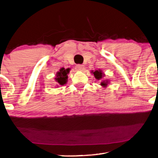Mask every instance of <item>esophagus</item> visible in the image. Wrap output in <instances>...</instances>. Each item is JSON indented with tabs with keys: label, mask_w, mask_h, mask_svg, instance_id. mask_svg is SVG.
Returning <instances> with one entry per match:
<instances>
[{
	"label": "esophagus",
	"mask_w": 158,
	"mask_h": 158,
	"mask_svg": "<svg viewBox=\"0 0 158 158\" xmlns=\"http://www.w3.org/2000/svg\"><path fill=\"white\" fill-rule=\"evenodd\" d=\"M76 69H77V70H79V71H82V70H84V65H80V64H79V65H77Z\"/></svg>",
	"instance_id": "1"
}]
</instances>
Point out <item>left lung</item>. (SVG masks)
I'll list each match as a JSON object with an SVG mask.
<instances>
[{
	"instance_id": "obj_1",
	"label": "left lung",
	"mask_w": 158,
	"mask_h": 158,
	"mask_svg": "<svg viewBox=\"0 0 158 158\" xmlns=\"http://www.w3.org/2000/svg\"><path fill=\"white\" fill-rule=\"evenodd\" d=\"M93 74H94L95 77V78L97 79L100 80V79L102 78L103 74H102V73L101 70H95V72H93ZM107 82H108V81H103L102 82H101V85H102V86L105 87L106 85H107Z\"/></svg>"
}]
</instances>
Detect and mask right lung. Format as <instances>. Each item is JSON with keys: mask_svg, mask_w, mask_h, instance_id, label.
I'll return each mask as SVG.
<instances>
[{"mask_svg": "<svg viewBox=\"0 0 158 158\" xmlns=\"http://www.w3.org/2000/svg\"><path fill=\"white\" fill-rule=\"evenodd\" d=\"M69 72V69H65L61 68L59 72H58L56 74V80L60 85H63L67 82V79H68V74Z\"/></svg>", "mask_w": 158, "mask_h": 158, "instance_id": "right-lung-1", "label": "right lung"}]
</instances>
